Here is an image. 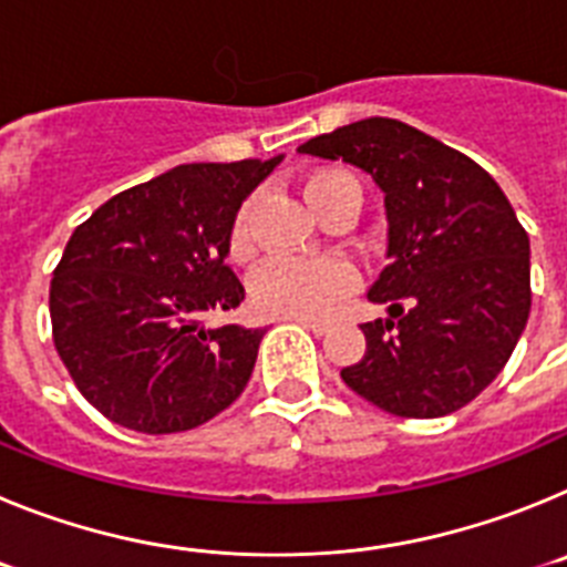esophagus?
<instances>
[{
	"mask_svg": "<svg viewBox=\"0 0 567 567\" xmlns=\"http://www.w3.org/2000/svg\"><path fill=\"white\" fill-rule=\"evenodd\" d=\"M289 320H292V323H298V327L309 329V332H315V334H327L329 332L327 320H312V318H289Z\"/></svg>",
	"mask_w": 567,
	"mask_h": 567,
	"instance_id": "34e87169",
	"label": "esophagus"
}]
</instances>
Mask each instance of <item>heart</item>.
Wrapping results in <instances>:
<instances>
[{
  "label": "heart",
  "mask_w": 567,
  "mask_h": 567,
  "mask_svg": "<svg viewBox=\"0 0 567 567\" xmlns=\"http://www.w3.org/2000/svg\"><path fill=\"white\" fill-rule=\"evenodd\" d=\"M338 184H358V178L346 169H320L307 178L303 195L309 204H315L320 195ZM249 252H252V202L238 209L233 233H229V255L240 260ZM352 280L354 275L349 264L332 255H318V258L280 255V258L267 260L252 275L249 295L260 312L275 315V318H323L352 289Z\"/></svg>",
  "instance_id": "heart-1"
}]
</instances>
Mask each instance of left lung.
<instances>
[{"label": "left lung", "instance_id": "obj_1", "mask_svg": "<svg viewBox=\"0 0 567 567\" xmlns=\"http://www.w3.org/2000/svg\"><path fill=\"white\" fill-rule=\"evenodd\" d=\"M298 153L365 169L385 193L389 249L360 323L365 352L340 378L398 417H443L508 363L530 312V244L499 184L460 150L398 118L315 135Z\"/></svg>", "mask_w": 567, "mask_h": 567}]
</instances>
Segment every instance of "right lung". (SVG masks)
I'll return each mask as SVG.
<instances>
[{
  "label": "right lung",
  "instance_id": "add662e5",
  "mask_svg": "<svg viewBox=\"0 0 567 567\" xmlns=\"http://www.w3.org/2000/svg\"><path fill=\"white\" fill-rule=\"evenodd\" d=\"M280 164H182L104 202L50 280L53 343L90 405L142 434L221 414L247 389L267 329L204 327L244 300L227 267L240 204Z\"/></svg>",
  "mask_w": 567,
  "mask_h": 567
}]
</instances>
